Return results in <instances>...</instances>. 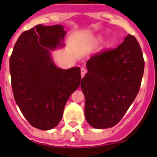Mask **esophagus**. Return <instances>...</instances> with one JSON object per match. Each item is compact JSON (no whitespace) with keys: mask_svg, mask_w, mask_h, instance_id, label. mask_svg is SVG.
Masks as SVG:
<instances>
[{"mask_svg":"<svg viewBox=\"0 0 157 157\" xmlns=\"http://www.w3.org/2000/svg\"><path fill=\"white\" fill-rule=\"evenodd\" d=\"M86 69L85 68V67H82V68L81 69V77H84V76H85V74L86 73Z\"/></svg>","mask_w":157,"mask_h":157,"instance_id":"obj_1","label":"esophagus"}]
</instances>
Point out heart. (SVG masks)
I'll use <instances>...</instances> for the list:
<instances>
[{
    "label": "heart",
    "mask_w": 157,
    "mask_h": 157,
    "mask_svg": "<svg viewBox=\"0 0 157 157\" xmlns=\"http://www.w3.org/2000/svg\"><path fill=\"white\" fill-rule=\"evenodd\" d=\"M101 40H102V37H101V36H98V37L96 38L95 40H94V42H95V44H97V43L100 42Z\"/></svg>",
    "instance_id": "obj_1"
}]
</instances>
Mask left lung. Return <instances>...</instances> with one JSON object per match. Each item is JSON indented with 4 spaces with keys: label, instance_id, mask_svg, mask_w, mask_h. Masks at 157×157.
<instances>
[{
    "label": "left lung",
    "instance_id": "left-lung-1",
    "mask_svg": "<svg viewBox=\"0 0 157 157\" xmlns=\"http://www.w3.org/2000/svg\"><path fill=\"white\" fill-rule=\"evenodd\" d=\"M86 67L81 83L86 121L95 129L115 126L139 93L144 71L140 45L128 35L114 50L91 57Z\"/></svg>",
    "mask_w": 157,
    "mask_h": 157
}]
</instances>
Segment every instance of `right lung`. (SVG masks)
I'll return each instance as SVG.
<instances>
[{
  "mask_svg": "<svg viewBox=\"0 0 157 157\" xmlns=\"http://www.w3.org/2000/svg\"><path fill=\"white\" fill-rule=\"evenodd\" d=\"M63 26H36L16 41L10 59L15 102L27 121L36 129L49 130L63 117L69 97L78 89L81 69H62L51 51L63 48Z\"/></svg>",
  "mask_w": 157,
  "mask_h": 157,
  "instance_id": "add662e5",
  "label": "right lung"
}]
</instances>
